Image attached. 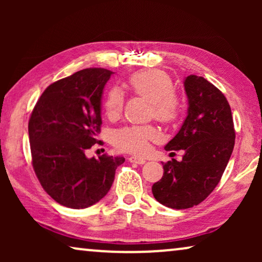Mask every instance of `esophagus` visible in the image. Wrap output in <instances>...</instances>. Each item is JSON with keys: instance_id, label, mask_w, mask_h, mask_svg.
I'll list each match as a JSON object with an SVG mask.
<instances>
[{"instance_id": "34e87169", "label": "esophagus", "mask_w": 262, "mask_h": 262, "mask_svg": "<svg viewBox=\"0 0 262 262\" xmlns=\"http://www.w3.org/2000/svg\"><path fill=\"white\" fill-rule=\"evenodd\" d=\"M131 163H137V164H144L145 163V160L144 159H141V157H136V156H131L130 159H128Z\"/></svg>"}]
</instances>
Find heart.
Returning <instances> with one entry per match:
<instances>
[{
    "instance_id": "b5f03b06",
    "label": "heart",
    "mask_w": 262,
    "mask_h": 262,
    "mask_svg": "<svg viewBox=\"0 0 262 262\" xmlns=\"http://www.w3.org/2000/svg\"><path fill=\"white\" fill-rule=\"evenodd\" d=\"M131 91L151 102V114L162 123H173L180 116L181 101L174 93L171 78L161 70H142L128 78ZM124 98L117 88L107 93L103 108L106 116L113 119L123 111ZM157 131L152 126H126L114 134V145L127 152L143 154L148 142L156 138Z\"/></svg>"
}]
</instances>
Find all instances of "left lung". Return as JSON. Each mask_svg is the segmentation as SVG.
Returning a JSON list of instances; mask_svg holds the SVG:
<instances>
[{
    "label": "left lung",
    "instance_id": "1",
    "mask_svg": "<svg viewBox=\"0 0 262 262\" xmlns=\"http://www.w3.org/2000/svg\"><path fill=\"white\" fill-rule=\"evenodd\" d=\"M184 87L187 117L175 137L164 146L184 150L182 161L163 164V177L152 185L157 202L170 209L198 205L213 191L235 145V128L227 98L202 76L189 75Z\"/></svg>",
    "mask_w": 262,
    "mask_h": 262
}]
</instances>
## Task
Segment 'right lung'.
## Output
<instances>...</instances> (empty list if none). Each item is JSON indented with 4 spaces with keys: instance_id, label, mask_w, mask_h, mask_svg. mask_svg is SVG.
<instances>
[{
    "instance_id": "add662e5",
    "label": "right lung",
    "mask_w": 262,
    "mask_h": 262,
    "mask_svg": "<svg viewBox=\"0 0 262 262\" xmlns=\"http://www.w3.org/2000/svg\"><path fill=\"white\" fill-rule=\"evenodd\" d=\"M112 71L89 68L50 84L28 121L32 164L45 192L60 205L85 209L108 193L120 156L88 159L98 143L101 98Z\"/></svg>"
}]
</instances>
